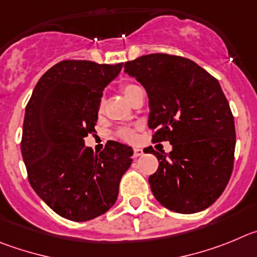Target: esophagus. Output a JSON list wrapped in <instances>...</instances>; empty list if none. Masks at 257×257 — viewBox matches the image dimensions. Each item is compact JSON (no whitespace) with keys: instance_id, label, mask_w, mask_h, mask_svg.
Segmentation results:
<instances>
[{"instance_id":"34e87169","label":"esophagus","mask_w":257,"mask_h":257,"mask_svg":"<svg viewBox=\"0 0 257 257\" xmlns=\"http://www.w3.org/2000/svg\"><path fill=\"white\" fill-rule=\"evenodd\" d=\"M141 155H143V150L142 149H137V147H136V149L133 150V156L134 157H140Z\"/></svg>"}]
</instances>
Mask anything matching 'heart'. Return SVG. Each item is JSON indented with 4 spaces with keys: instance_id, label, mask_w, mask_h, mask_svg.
Masks as SVG:
<instances>
[{
    "instance_id": "1",
    "label": "heart",
    "mask_w": 257,
    "mask_h": 257,
    "mask_svg": "<svg viewBox=\"0 0 257 257\" xmlns=\"http://www.w3.org/2000/svg\"><path fill=\"white\" fill-rule=\"evenodd\" d=\"M119 89H120V92L124 94V97H125L126 100L131 101L132 97L137 93L141 88L138 87L137 84H136V83H133V82H121L119 84ZM103 110H105V101H103V98H100V101H98V103H97V114L102 115ZM115 136H116L119 140L124 141V142H129V143L134 142V141L137 140V129L136 128H120V129H117L116 133H115Z\"/></svg>"
}]
</instances>
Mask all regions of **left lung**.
I'll return each instance as SVG.
<instances>
[{"label": "left lung", "mask_w": 257, "mask_h": 257, "mask_svg": "<svg viewBox=\"0 0 257 257\" xmlns=\"http://www.w3.org/2000/svg\"><path fill=\"white\" fill-rule=\"evenodd\" d=\"M149 94L152 142L169 141L149 183L156 200L172 211L205 210L223 193L233 172L234 117L218 79L196 62L150 54L124 64Z\"/></svg>", "instance_id": "8db88e82"}]
</instances>
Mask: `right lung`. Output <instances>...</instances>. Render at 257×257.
Returning a JSON list of instances; mask_svg holds the SVG:
<instances>
[{
	"label": "right lung",
	"instance_id": "right-lung-1",
	"mask_svg": "<svg viewBox=\"0 0 257 257\" xmlns=\"http://www.w3.org/2000/svg\"><path fill=\"white\" fill-rule=\"evenodd\" d=\"M116 65L64 60L38 80L25 107L22 155L37 195L62 218L87 221L107 211L119 193L133 150L107 141L97 155L84 147L93 133L97 103Z\"/></svg>",
	"mask_w": 257,
	"mask_h": 257
}]
</instances>
